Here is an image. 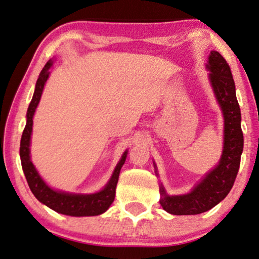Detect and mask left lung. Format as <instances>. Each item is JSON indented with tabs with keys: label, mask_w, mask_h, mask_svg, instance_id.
Returning a JSON list of instances; mask_svg holds the SVG:
<instances>
[{
	"label": "left lung",
	"mask_w": 259,
	"mask_h": 259,
	"mask_svg": "<svg viewBox=\"0 0 259 259\" xmlns=\"http://www.w3.org/2000/svg\"><path fill=\"white\" fill-rule=\"evenodd\" d=\"M206 67L210 72L211 87L225 118L222 156L219 164L187 194L171 196L160 186L159 202L164 210L173 215H196L211 209L228 195L240 168L243 133L233 74L228 63L218 51L210 52Z\"/></svg>",
	"instance_id": "left-lung-1"
}]
</instances>
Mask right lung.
Segmentation results:
<instances>
[{"instance_id":"add662e5","label":"right lung","mask_w":259,"mask_h":259,"mask_svg":"<svg viewBox=\"0 0 259 259\" xmlns=\"http://www.w3.org/2000/svg\"><path fill=\"white\" fill-rule=\"evenodd\" d=\"M52 66V61L46 63L44 68L41 69L39 76L36 82V88L31 100L28 113H26V124L23 130L21 138V148H19V156H21L22 168L28 181V185L33 195L39 200L45 206L51 208L57 213L69 215V216H95L100 215L110 207L115 199L116 185L118 181V176L121 167L124 164L126 153H123L121 160L118 161L116 167L114 169L113 176L102 191L94 194H73V193L59 192L52 190L45 184V181L38 175L37 169L34 168L32 161L30 159V140L32 133V118L36 111V108L39 103L41 93L44 90V84L50 75V67Z\"/></svg>"}]
</instances>
